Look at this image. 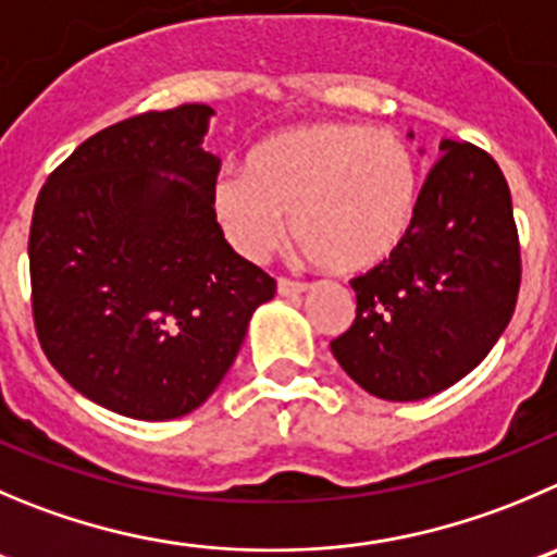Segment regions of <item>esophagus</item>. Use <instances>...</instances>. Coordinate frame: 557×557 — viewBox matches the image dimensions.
I'll use <instances>...</instances> for the list:
<instances>
[{
	"label": "esophagus",
	"instance_id": "esophagus-1",
	"mask_svg": "<svg viewBox=\"0 0 557 557\" xmlns=\"http://www.w3.org/2000/svg\"><path fill=\"white\" fill-rule=\"evenodd\" d=\"M275 289H278V295H282V298H295V295H304L306 289H309V284L289 282V278H278Z\"/></svg>",
	"mask_w": 557,
	"mask_h": 557
}]
</instances>
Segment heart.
I'll return each mask as SVG.
<instances>
[{
  "mask_svg": "<svg viewBox=\"0 0 557 557\" xmlns=\"http://www.w3.org/2000/svg\"><path fill=\"white\" fill-rule=\"evenodd\" d=\"M421 169L394 131L306 123L248 150L243 172L221 174L210 205L240 257L264 259L287 235L311 262L358 275L388 262L416 226Z\"/></svg>",
  "mask_w": 557,
  "mask_h": 557,
  "instance_id": "1",
  "label": "heart"
}]
</instances>
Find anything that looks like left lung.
I'll list each match as a JSON object with an SVG mask.
<instances>
[{"label": "left lung", "mask_w": 557, "mask_h": 557, "mask_svg": "<svg viewBox=\"0 0 557 557\" xmlns=\"http://www.w3.org/2000/svg\"><path fill=\"white\" fill-rule=\"evenodd\" d=\"M349 284L358 311L331 352L363 391L418 401L473 372L520 293V243L500 166L468 141L443 139L407 243Z\"/></svg>", "instance_id": "obj_1"}]
</instances>
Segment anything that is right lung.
Listing matches in <instances>:
<instances>
[{
  "label": "right lung",
  "mask_w": 557,
  "mask_h": 557,
  "mask_svg": "<svg viewBox=\"0 0 557 557\" xmlns=\"http://www.w3.org/2000/svg\"><path fill=\"white\" fill-rule=\"evenodd\" d=\"M205 103L89 136L46 180L29 230L32 314L51 367L136 421L188 416L235 363L275 295L224 240Z\"/></svg>",
  "instance_id": "obj_1"
}]
</instances>
